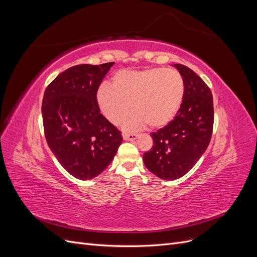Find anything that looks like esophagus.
<instances>
[{"mask_svg":"<svg viewBox=\"0 0 257 257\" xmlns=\"http://www.w3.org/2000/svg\"><path fill=\"white\" fill-rule=\"evenodd\" d=\"M123 139L124 141H135V139L139 136L138 134L134 133H123Z\"/></svg>","mask_w":257,"mask_h":257,"instance_id":"34e87169","label":"esophagus"}]
</instances>
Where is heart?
<instances>
[{
    "label": "heart",
    "instance_id": "b5f03b06",
    "mask_svg": "<svg viewBox=\"0 0 257 257\" xmlns=\"http://www.w3.org/2000/svg\"><path fill=\"white\" fill-rule=\"evenodd\" d=\"M185 93L182 75L175 68L152 67L143 71L115 73L110 88L102 84L96 91L99 111L112 124L124 121L125 128L134 130L146 124L162 128L172 122L181 109Z\"/></svg>",
    "mask_w": 257,
    "mask_h": 257
}]
</instances>
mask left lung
Listing matches in <instances>:
<instances>
[{
    "label": "left lung",
    "instance_id": "1",
    "mask_svg": "<svg viewBox=\"0 0 257 257\" xmlns=\"http://www.w3.org/2000/svg\"><path fill=\"white\" fill-rule=\"evenodd\" d=\"M175 67L185 85L181 109L168 125L151 133L153 146L144 154L146 167L164 180L181 178L196 164L211 141L214 121L208 85L188 66Z\"/></svg>",
    "mask_w": 257,
    "mask_h": 257
}]
</instances>
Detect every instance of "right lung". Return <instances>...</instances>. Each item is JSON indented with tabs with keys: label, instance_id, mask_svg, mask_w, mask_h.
<instances>
[{
	"label": "right lung",
	"instance_id": "obj_1",
	"mask_svg": "<svg viewBox=\"0 0 257 257\" xmlns=\"http://www.w3.org/2000/svg\"><path fill=\"white\" fill-rule=\"evenodd\" d=\"M113 63L69 67L44 93L46 142L66 172L80 180L103 173L122 143L121 132L96 103V91Z\"/></svg>",
	"mask_w": 257,
	"mask_h": 257
}]
</instances>
